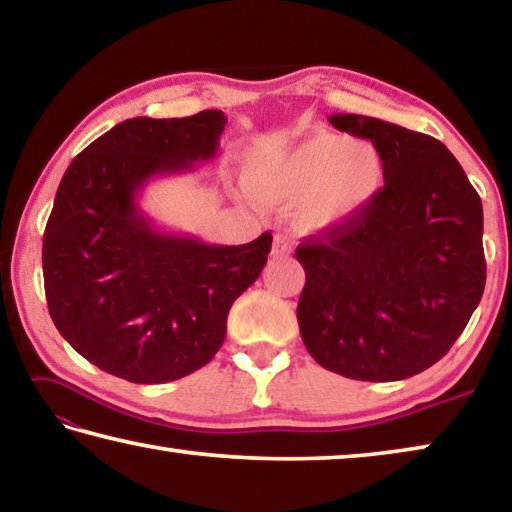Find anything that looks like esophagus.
Wrapping results in <instances>:
<instances>
[{"label":"esophagus","mask_w":512,"mask_h":512,"mask_svg":"<svg viewBox=\"0 0 512 512\" xmlns=\"http://www.w3.org/2000/svg\"><path fill=\"white\" fill-rule=\"evenodd\" d=\"M293 250V246H291V241L284 237V235H277L275 239H273V255H289Z\"/></svg>","instance_id":"obj_1"}]
</instances>
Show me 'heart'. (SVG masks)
<instances>
[{
    "label": "heart",
    "instance_id": "heart-1",
    "mask_svg": "<svg viewBox=\"0 0 512 512\" xmlns=\"http://www.w3.org/2000/svg\"><path fill=\"white\" fill-rule=\"evenodd\" d=\"M246 187L262 205H293L302 232L323 235L352 223L384 187V158L372 142L316 133L246 169Z\"/></svg>",
    "mask_w": 512,
    "mask_h": 512
}]
</instances>
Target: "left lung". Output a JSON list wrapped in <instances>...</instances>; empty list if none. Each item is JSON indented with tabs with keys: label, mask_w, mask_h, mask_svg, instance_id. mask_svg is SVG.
<instances>
[{
	"label": "left lung",
	"mask_w": 512,
	"mask_h": 512,
	"mask_svg": "<svg viewBox=\"0 0 512 512\" xmlns=\"http://www.w3.org/2000/svg\"><path fill=\"white\" fill-rule=\"evenodd\" d=\"M327 119L377 146L384 187L352 223L298 246L302 341L336 375L413 377L445 357L479 307L481 198L443 142L375 117Z\"/></svg>",
	"instance_id": "obj_1"
}]
</instances>
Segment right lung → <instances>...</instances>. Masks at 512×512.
I'll return each mask as SVG.
<instances>
[{"label":"right lung","instance_id":"right-lung-1","mask_svg":"<svg viewBox=\"0 0 512 512\" xmlns=\"http://www.w3.org/2000/svg\"><path fill=\"white\" fill-rule=\"evenodd\" d=\"M221 110L126 119L76 155L42 239L51 320L94 366L135 384L203 368L225 339L228 311L271 253V232L214 246L155 228L137 196L151 178L212 160Z\"/></svg>","mask_w":512,"mask_h":512}]
</instances>
